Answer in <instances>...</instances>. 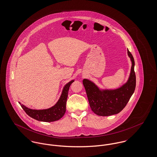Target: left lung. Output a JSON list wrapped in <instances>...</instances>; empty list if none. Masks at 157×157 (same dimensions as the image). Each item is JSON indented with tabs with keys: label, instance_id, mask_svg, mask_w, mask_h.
I'll return each instance as SVG.
<instances>
[{
	"label": "left lung",
	"instance_id": "1",
	"mask_svg": "<svg viewBox=\"0 0 157 157\" xmlns=\"http://www.w3.org/2000/svg\"><path fill=\"white\" fill-rule=\"evenodd\" d=\"M132 61L131 71L128 82L122 87L113 90H100L90 81H82L91 110L97 115L109 116L120 113L125 107L134 93L136 86V76L134 71V59L128 51Z\"/></svg>",
	"mask_w": 157,
	"mask_h": 157
}]
</instances>
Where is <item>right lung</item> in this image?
<instances>
[{
  "mask_svg": "<svg viewBox=\"0 0 157 157\" xmlns=\"http://www.w3.org/2000/svg\"><path fill=\"white\" fill-rule=\"evenodd\" d=\"M73 82V80L71 81L65 86L59 101L53 106L49 109L42 110L31 109L27 108L25 105L21 104L20 102L19 104L29 116L36 121L45 122H54L58 121L66 113L68 92L70 85Z\"/></svg>",
  "mask_w": 157,
  "mask_h": 157,
  "instance_id": "add662e5",
  "label": "right lung"
}]
</instances>
